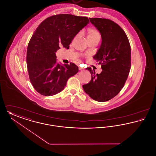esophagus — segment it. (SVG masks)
I'll list each match as a JSON object with an SVG mask.
<instances>
[{"label": "esophagus", "mask_w": 156, "mask_h": 156, "mask_svg": "<svg viewBox=\"0 0 156 156\" xmlns=\"http://www.w3.org/2000/svg\"><path fill=\"white\" fill-rule=\"evenodd\" d=\"M84 69L83 68H82V67H79V70H83Z\"/></svg>", "instance_id": "1"}]
</instances>
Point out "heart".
Wrapping results in <instances>:
<instances>
[{"mask_svg":"<svg viewBox=\"0 0 156 156\" xmlns=\"http://www.w3.org/2000/svg\"><path fill=\"white\" fill-rule=\"evenodd\" d=\"M101 37L100 32L95 28H89L87 31V38L88 40L98 39L100 40Z\"/></svg>","mask_w":156,"mask_h":156,"instance_id":"heart-1","label":"heart"}]
</instances>
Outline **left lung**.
<instances>
[{
  "label": "left lung",
  "instance_id": "left-lung-1",
  "mask_svg": "<svg viewBox=\"0 0 156 156\" xmlns=\"http://www.w3.org/2000/svg\"><path fill=\"white\" fill-rule=\"evenodd\" d=\"M99 31L102 44L94 57L102 71L95 74L88 69L92 78L82 86L85 92L94 100L106 102L116 97L123 88L131 67V48L125 32L120 26L108 19L89 18Z\"/></svg>",
  "mask_w": 156,
  "mask_h": 156
}]
</instances>
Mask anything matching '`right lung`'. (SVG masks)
Instances as JSON below:
<instances>
[{
    "label": "right lung",
    "mask_w": 156,
    "mask_h": 156,
    "mask_svg": "<svg viewBox=\"0 0 156 156\" xmlns=\"http://www.w3.org/2000/svg\"><path fill=\"white\" fill-rule=\"evenodd\" d=\"M89 23L87 17L69 14L53 15L45 19L35 30L29 43L26 62L30 81L36 90L47 97L62 91L69 78L78 72L71 62H56V52L68 49L75 36Z\"/></svg>",
    "instance_id": "1"
}]
</instances>
